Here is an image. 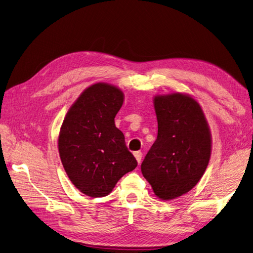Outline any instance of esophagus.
I'll list each match as a JSON object with an SVG mask.
<instances>
[{"instance_id": "34e87169", "label": "esophagus", "mask_w": 253, "mask_h": 253, "mask_svg": "<svg viewBox=\"0 0 253 253\" xmlns=\"http://www.w3.org/2000/svg\"><path fill=\"white\" fill-rule=\"evenodd\" d=\"M141 152L140 151H136V152H134V157H135V159H136V161L138 162V163H140V161H141Z\"/></svg>"}]
</instances>
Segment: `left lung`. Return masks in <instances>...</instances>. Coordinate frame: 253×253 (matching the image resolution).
I'll use <instances>...</instances> for the list:
<instances>
[{
  "mask_svg": "<svg viewBox=\"0 0 253 253\" xmlns=\"http://www.w3.org/2000/svg\"><path fill=\"white\" fill-rule=\"evenodd\" d=\"M158 137L141 163L157 198L170 201L193 189L211 155V133L199 102L174 92L153 97Z\"/></svg>",
  "mask_w": 253,
  "mask_h": 253,
  "instance_id": "obj_1",
  "label": "left lung"
}]
</instances>
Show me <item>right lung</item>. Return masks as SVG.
I'll list each match as a JSON object with an SVG mask.
<instances>
[{
	"mask_svg": "<svg viewBox=\"0 0 253 253\" xmlns=\"http://www.w3.org/2000/svg\"><path fill=\"white\" fill-rule=\"evenodd\" d=\"M123 101L125 94L116 85L93 84L74 102L61 126V162L74 186L90 198L108 195L137 166L115 125Z\"/></svg>",
	"mask_w": 253,
	"mask_h": 253,
	"instance_id": "1",
	"label": "right lung"
}]
</instances>
